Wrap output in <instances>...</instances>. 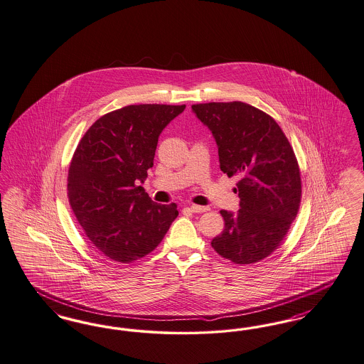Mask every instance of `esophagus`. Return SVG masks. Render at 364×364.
<instances>
[{
	"instance_id": "esophagus-1",
	"label": "esophagus",
	"mask_w": 364,
	"mask_h": 364,
	"mask_svg": "<svg viewBox=\"0 0 364 364\" xmlns=\"http://www.w3.org/2000/svg\"><path fill=\"white\" fill-rule=\"evenodd\" d=\"M189 208H191L192 213H205V211L210 210V208L205 207V205H198V204H191Z\"/></svg>"
}]
</instances>
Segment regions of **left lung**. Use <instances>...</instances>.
<instances>
[{
  "label": "left lung",
  "instance_id": "1",
  "mask_svg": "<svg viewBox=\"0 0 364 364\" xmlns=\"http://www.w3.org/2000/svg\"><path fill=\"white\" fill-rule=\"evenodd\" d=\"M213 132L219 168L237 183L240 210H222L225 229L211 247L235 264L269 256L289 232L301 204V173L294 150L277 122L247 102L193 104Z\"/></svg>",
  "mask_w": 364,
  "mask_h": 364
}]
</instances>
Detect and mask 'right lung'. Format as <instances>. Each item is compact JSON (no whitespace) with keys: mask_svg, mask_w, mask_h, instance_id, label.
<instances>
[{"mask_svg":"<svg viewBox=\"0 0 364 364\" xmlns=\"http://www.w3.org/2000/svg\"><path fill=\"white\" fill-rule=\"evenodd\" d=\"M186 105H127L97 119L74 151L68 196L87 240L114 262L153 252L178 211L153 202L139 184L153 166L162 130Z\"/></svg>","mask_w":364,"mask_h":364,"instance_id":"obj_1","label":"right lung"}]
</instances>
